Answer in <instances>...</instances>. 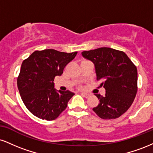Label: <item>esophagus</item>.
Returning <instances> with one entry per match:
<instances>
[{"mask_svg": "<svg viewBox=\"0 0 153 153\" xmlns=\"http://www.w3.org/2000/svg\"><path fill=\"white\" fill-rule=\"evenodd\" d=\"M80 94H81L82 96H84V97H85V98H88V96H90V95H91L89 94H86V93H80Z\"/></svg>", "mask_w": 153, "mask_h": 153, "instance_id": "esophagus-1", "label": "esophagus"}]
</instances>
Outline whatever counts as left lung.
<instances>
[{
  "label": "left lung",
  "instance_id": "left-lung-1",
  "mask_svg": "<svg viewBox=\"0 0 153 153\" xmlns=\"http://www.w3.org/2000/svg\"><path fill=\"white\" fill-rule=\"evenodd\" d=\"M82 56L94 64L97 80L103 81L105 96L95 94L99 100L93 108L100 118H118L125 113L134 101L137 91V70L122 51L101 47L84 51Z\"/></svg>",
  "mask_w": 153,
  "mask_h": 153
}]
</instances>
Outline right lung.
Wrapping results in <instances>:
<instances>
[{"label": "right lung", "mask_w": 153, "mask_h": 153, "mask_svg": "<svg viewBox=\"0 0 153 153\" xmlns=\"http://www.w3.org/2000/svg\"><path fill=\"white\" fill-rule=\"evenodd\" d=\"M76 54L77 52L66 53L48 49L35 51L23 61L17 85L23 102L32 114L54 120L67 108L75 94L56 90L54 79L62 74Z\"/></svg>", "instance_id": "obj_1"}]
</instances>
